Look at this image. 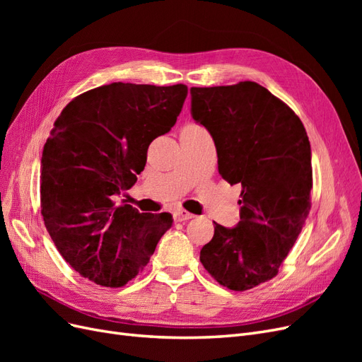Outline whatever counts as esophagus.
Here are the masks:
<instances>
[{"instance_id": "esophagus-1", "label": "esophagus", "mask_w": 362, "mask_h": 362, "mask_svg": "<svg viewBox=\"0 0 362 362\" xmlns=\"http://www.w3.org/2000/svg\"><path fill=\"white\" fill-rule=\"evenodd\" d=\"M193 217H194V214L189 213L187 210H177V213H175V218H177L178 222L190 221V218H193Z\"/></svg>"}]
</instances>
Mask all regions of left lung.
Masks as SVG:
<instances>
[{
    "mask_svg": "<svg viewBox=\"0 0 362 362\" xmlns=\"http://www.w3.org/2000/svg\"><path fill=\"white\" fill-rule=\"evenodd\" d=\"M192 116L211 134L218 173L242 184L240 222L216 223L201 249L205 270L234 290L278 275L311 208V146L300 119L254 81L192 87Z\"/></svg>",
    "mask_w": 362,
    "mask_h": 362,
    "instance_id": "obj_1",
    "label": "left lung"
}]
</instances>
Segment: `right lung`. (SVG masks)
I'll list each match as a JSON object with an SVG mask.
<instances>
[{
	"mask_svg": "<svg viewBox=\"0 0 362 362\" xmlns=\"http://www.w3.org/2000/svg\"><path fill=\"white\" fill-rule=\"evenodd\" d=\"M187 86L112 83L63 108L42 152L40 208L62 257L103 287H124L172 226L169 213H139L113 196L146 164L151 141L177 122Z\"/></svg>",
	"mask_w": 362,
	"mask_h": 362,
	"instance_id": "right-lung-1",
	"label": "right lung"
}]
</instances>
